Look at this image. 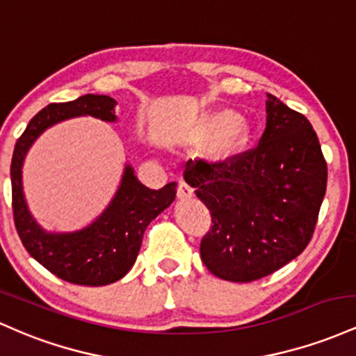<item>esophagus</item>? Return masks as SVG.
I'll return each instance as SVG.
<instances>
[{"label":"esophagus","mask_w":356,"mask_h":356,"mask_svg":"<svg viewBox=\"0 0 356 356\" xmlns=\"http://www.w3.org/2000/svg\"><path fill=\"white\" fill-rule=\"evenodd\" d=\"M191 195H193V188H191L188 183L183 181L181 179V181L178 183V197L179 198H190Z\"/></svg>","instance_id":"34e87169"}]
</instances>
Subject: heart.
<instances>
[{
	"label": "heart",
	"mask_w": 356,
	"mask_h": 356,
	"mask_svg": "<svg viewBox=\"0 0 356 356\" xmlns=\"http://www.w3.org/2000/svg\"><path fill=\"white\" fill-rule=\"evenodd\" d=\"M220 126H223V131L218 138V149L223 153L241 146L250 133L249 122L242 115H234L230 111H217L205 119L207 131H215Z\"/></svg>",
	"instance_id": "b5f03b06"
}]
</instances>
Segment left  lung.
Returning <instances> with one entry per match:
<instances>
[{
  "label": "left lung",
  "instance_id": "left-lung-1",
  "mask_svg": "<svg viewBox=\"0 0 356 356\" xmlns=\"http://www.w3.org/2000/svg\"><path fill=\"white\" fill-rule=\"evenodd\" d=\"M267 122L252 149L223 161L186 163L185 179L211 213L200 243L207 269L250 282L296 259L313 237L328 168L302 114L267 94Z\"/></svg>",
  "mask_w": 356,
  "mask_h": 356
}]
</instances>
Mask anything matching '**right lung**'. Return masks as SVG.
I'll return each mask as SVG.
<instances>
[{
    "mask_svg": "<svg viewBox=\"0 0 356 356\" xmlns=\"http://www.w3.org/2000/svg\"><path fill=\"white\" fill-rule=\"evenodd\" d=\"M115 102L109 95L86 94L70 102L49 104L28 122L11 159V197L15 227L28 254L63 281L81 286H106L129 273L151 220L173 203L177 183L151 190L126 165L121 185L107 209L90 225L75 232H47L28 210L22 168L37 138L50 126L79 115L114 122Z\"/></svg>",
    "mask_w": 356,
    "mask_h": 356,
    "instance_id": "add662e5",
    "label": "right lung"
}]
</instances>
